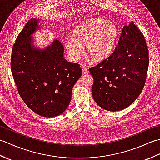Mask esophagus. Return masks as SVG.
<instances>
[{"instance_id": "obj_1", "label": "esophagus", "mask_w": 160, "mask_h": 160, "mask_svg": "<svg viewBox=\"0 0 160 160\" xmlns=\"http://www.w3.org/2000/svg\"><path fill=\"white\" fill-rule=\"evenodd\" d=\"M88 69L87 67H82V75H87V74H88Z\"/></svg>"}]
</instances>
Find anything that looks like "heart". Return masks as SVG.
<instances>
[{
  "instance_id": "1",
  "label": "heart",
  "mask_w": 160,
  "mask_h": 160,
  "mask_svg": "<svg viewBox=\"0 0 160 160\" xmlns=\"http://www.w3.org/2000/svg\"><path fill=\"white\" fill-rule=\"evenodd\" d=\"M118 29L113 22L104 18H93L80 24L66 39L64 46L70 58L76 61L86 47L88 55L95 61L107 58L113 52L118 40Z\"/></svg>"
}]
</instances>
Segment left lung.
Wrapping results in <instances>:
<instances>
[{
    "label": "left lung",
    "instance_id": "8db88e82",
    "mask_svg": "<svg viewBox=\"0 0 160 160\" xmlns=\"http://www.w3.org/2000/svg\"><path fill=\"white\" fill-rule=\"evenodd\" d=\"M148 62L144 37L131 21L124 26L114 52L89 69L94 80L92 96L98 106L109 111L130 106L143 89Z\"/></svg>",
    "mask_w": 160,
    "mask_h": 160
}]
</instances>
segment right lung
Returning <instances> with one entry per match:
<instances>
[{
	"label": "right lung",
	"mask_w": 160,
	"mask_h": 160,
	"mask_svg": "<svg viewBox=\"0 0 160 160\" xmlns=\"http://www.w3.org/2000/svg\"><path fill=\"white\" fill-rule=\"evenodd\" d=\"M32 18L13 46L11 69L22 100L38 115L53 118L67 109L73 87L82 75L79 64L64 58V47L56 39L45 48L34 44L32 35L40 29Z\"/></svg>",
	"instance_id": "obj_1"
}]
</instances>
